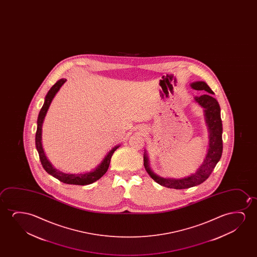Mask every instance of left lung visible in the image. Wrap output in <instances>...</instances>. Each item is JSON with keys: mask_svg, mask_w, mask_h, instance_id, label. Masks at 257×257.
Listing matches in <instances>:
<instances>
[{"mask_svg": "<svg viewBox=\"0 0 257 257\" xmlns=\"http://www.w3.org/2000/svg\"><path fill=\"white\" fill-rule=\"evenodd\" d=\"M191 87L196 90H204L207 92L204 95L196 96L195 100L202 107L204 108L206 123L209 127L210 133V143L207 155L204 162L197 169L196 173L191 176L183 178V179H166L156 176L152 172L148 165V159L147 154H144V166L146 171L150 176L152 179L162 186L172 189H188L190 187L197 186L198 184L204 183L210 176L217 165L218 161L221 158L223 151V141H222V120L220 116V107L218 101L212 97L211 94H214L210 87L204 81H197L191 84Z\"/></svg>", "mask_w": 257, "mask_h": 257, "instance_id": "obj_1", "label": "left lung"}]
</instances>
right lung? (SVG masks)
Segmentation results:
<instances>
[{"instance_id":"1","label":"right lung","mask_w":257,"mask_h":257,"mask_svg":"<svg viewBox=\"0 0 257 257\" xmlns=\"http://www.w3.org/2000/svg\"><path fill=\"white\" fill-rule=\"evenodd\" d=\"M66 79H60L57 81L55 84L53 85L52 88H50L49 91L46 95L45 102L43 104L42 108L39 111V116H38V127H37V132H36V148L39 152V159L42 164L43 168L46 170V172L50 174L51 176L55 177L58 180H60V182L67 184H74V185H88L90 183H93L95 181L100 179L109 169V162L110 159L112 156L114 152L116 151V149L118 148L119 146H116L115 148H112L110 151L108 153V155H106L105 158L103 159L102 163L96 168V169L92 171V172L86 173V174H77V175H73V174H65V173L60 172L56 169H54L53 166L51 165V163L48 162V160L46 159L44 150H43L42 144H41V133H42V124L43 121L45 119L46 112L48 110L50 104L53 101L54 95H56L57 92L59 91L60 87L66 82Z\"/></svg>"}]
</instances>
